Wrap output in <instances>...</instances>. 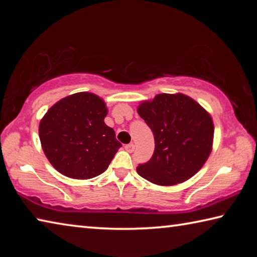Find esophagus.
<instances>
[{"instance_id":"34e87169","label":"esophagus","mask_w":257,"mask_h":257,"mask_svg":"<svg viewBox=\"0 0 257 257\" xmlns=\"http://www.w3.org/2000/svg\"><path fill=\"white\" fill-rule=\"evenodd\" d=\"M124 150L127 151V152H129V153H133V152L135 151V145H134V144L125 145V146H124Z\"/></svg>"}]
</instances>
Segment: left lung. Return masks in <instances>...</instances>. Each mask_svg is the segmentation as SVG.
Returning a JSON list of instances; mask_svg holds the SVG:
<instances>
[{"label": "left lung", "mask_w": 257, "mask_h": 257, "mask_svg": "<svg viewBox=\"0 0 257 257\" xmlns=\"http://www.w3.org/2000/svg\"><path fill=\"white\" fill-rule=\"evenodd\" d=\"M154 135L155 150L137 172L159 186L190 179L210 156L214 124L210 113L185 94H159L137 107Z\"/></svg>", "instance_id": "8db88e82"}]
</instances>
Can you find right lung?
I'll use <instances>...</instances> for the list:
<instances>
[{
  "mask_svg": "<svg viewBox=\"0 0 257 257\" xmlns=\"http://www.w3.org/2000/svg\"><path fill=\"white\" fill-rule=\"evenodd\" d=\"M106 114L105 102L88 92L69 95L49 108L38 133L47 160L60 173L90 179L106 170L121 147L104 122Z\"/></svg>",
  "mask_w": 257,
  "mask_h": 257,
  "instance_id": "right-lung-1",
  "label": "right lung"
}]
</instances>
